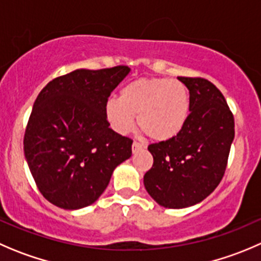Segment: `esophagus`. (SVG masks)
Returning a JSON list of instances; mask_svg holds the SVG:
<instances>
[{"instance_id": "obj_1", "label": "esophagus", "mask_w": 261, "mask_h": 261, "mask_svg": "<svg viewBox=\"0 0 261 261\" xmlns=\"http://www.w3.org/2000/svg\"><path fill=\"white\" fill-rule=\"evenodd\" d=\"M131 149H133V153L135 154V153H138L139 150H141V149H143V145H141L140 143H136V141H134Z\"/></svg>"}]
</instances>
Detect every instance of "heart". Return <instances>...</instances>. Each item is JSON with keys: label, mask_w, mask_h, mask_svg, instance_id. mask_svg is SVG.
Wrapping results in <instances>:
<instances>
[{"label": "heart", "mask_w": 261, "mask_h": 261, "mask_svg": "<svg viewBox=\"0 0 261 261\" xmlns=\"http://www.w3.org/2000/svg\"><path fill=\"white\" fill-rule=\"evenodd\" d=\"M108 123L120 135L133 130L136 116L141 130L154 141L176 138L190 116V94L186 85L163 77H140L127 83L118 98L105 106Z\"/></svg>", "instance_id": "obj_1"}]
</instances>
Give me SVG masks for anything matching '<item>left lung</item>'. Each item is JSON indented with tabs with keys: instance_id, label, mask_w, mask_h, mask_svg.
I'll return each mask as SVG.
<instances>
[{
	"instance_id": "1",
	"label": "left lung",
	"mask_w": 261,
	"mask_h": 261,
	"mask_svg": "<svg viewBox=\"0 0 261 261\" xmlns=\"http://www.w3.org/2000/svg\"><path fill=\"white\" fill-rule=\"evenodd\" d=\"M190 94V116L176 138L151 144L153 167L144 186L161 206L182 209L203 201L226 171L234 121L223 94L199 77H178Z\"/></svg>"
}]
</instances>
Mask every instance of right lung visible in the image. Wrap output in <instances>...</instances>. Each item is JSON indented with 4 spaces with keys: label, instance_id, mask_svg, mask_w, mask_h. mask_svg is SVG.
I'll list each match as a JSON object with an SVG mask.
<instances>
[{
    "label": "right lung",
    "instance_id": "obj_1",
    "mask_svg": "<svg viewBox=\"0 0 261 261\" xmlns=\"http://www.w3.org/2000/svg\"><path fill=\"white\" fill-rule=\"evenodd\" d=\"M127 66L77 69L48 83L33 106L24 154L38 189L66 211L92 205L118 164L131 156L133 140L110 128L105 106L130 74Z\"/></svg>",
    "mask_w": 261,
    "mask_h": 261
}]
</instances>
